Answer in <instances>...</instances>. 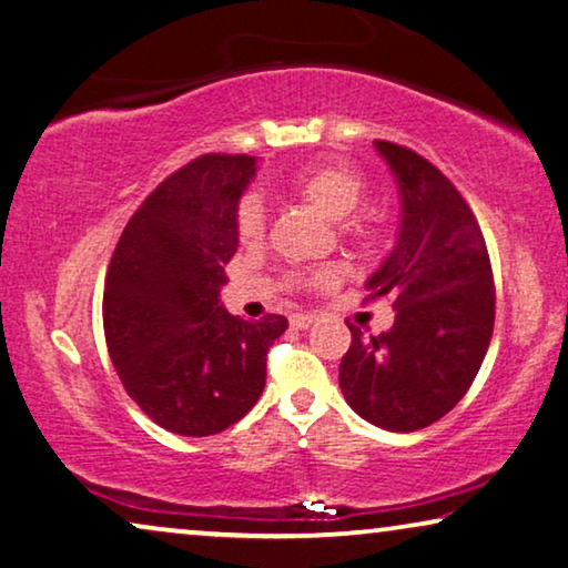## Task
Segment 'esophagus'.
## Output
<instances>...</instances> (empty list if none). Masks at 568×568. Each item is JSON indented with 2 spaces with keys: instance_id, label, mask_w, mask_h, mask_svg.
<instances>
[{
  "instance_id": "obj_1",
  "label": "esophagus",
  "mask_w": 568,
  "mask_h": 568,
  "mask_svg": "<svg viewBox=\"0 0 568 568\" xmlns=\"http://www.w3.org/2000/svg\"><path fill=\"white\" fill-rule=\"evenodd\" d=\"M312 323H315V315H302V312L300 315H292V325L297 327V331H307Z\"/></svg>"
}]
</instances>
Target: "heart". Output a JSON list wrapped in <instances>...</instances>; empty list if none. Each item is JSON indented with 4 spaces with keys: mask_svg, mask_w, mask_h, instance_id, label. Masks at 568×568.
<instances>
[{
    "mask_svg": "<svg viewBox=\"0 0 568 568\" xmlns=\"http://www.w3.org/2000/svg\"><path fill=\"white\" fill-rule=\"evenodd\" d=\"M290 189L297 196H302L310 207H315L320 215L333 220V223H341V220L351 217L356 207L364 200V179L356 169H351L348 163L343 161H320L312 163V166L300 169L290 182ZM266 225V210L264 202H261L258 194H245L241 204H237L235 212V227L241 243L251 245L261 241ZM343 233L358 235L361 227L356 223H345ZM333 271H320L315 274L317 282H325L331 278Z\"/></svg>",
    "mask_w": 568,
    "mask_h": 568,
    "instance_id": "obj_1",
    "label": "heart"
}]
</instances>
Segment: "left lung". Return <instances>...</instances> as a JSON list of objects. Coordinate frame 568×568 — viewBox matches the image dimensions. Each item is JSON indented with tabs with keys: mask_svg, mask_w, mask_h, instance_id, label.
I'll use <instances>...</instances> for the list:
<instances>
[{
	"mask_svg": "<svg viewBox=\"0 0 568 568\" xmlns=\"http://www.w3.org/2000/svg\"><path fill=\"white\" fill-rule=\"evenodd\" d=\"M399 192L397 241L368 276L394 325L351 327L341 389L353 413L392 433H413L450 413L471 386L495 327V282L484 235L458 189L409 148L374 141Z\"/></svg>",
	"mask_w": 568,
	"mask_h": 568,
	"instance_id": "obj_1",
	"label": "left lung"
}]
</instances>
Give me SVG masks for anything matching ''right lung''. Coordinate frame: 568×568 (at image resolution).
<instances>
[{
	"label": "right lung",
	"instance_id": "obj_1",
	"mask_svg": "<svg viewBox=\"0 0 568 568\" xmlns=\"http://www.w3.org/2000/svg\"><path fill=\"white\" fill-rule=\"evenodd\" d=\"M256 169L253 155L186 163L130 217L106 271L104 338L120 382L155 425L186 438L223 433L256 405L266 353L290 325L233 317L220 302Z\"/></svg>",
	"mask_w": 568,
	"mask_h": 568
}]
</instances>
